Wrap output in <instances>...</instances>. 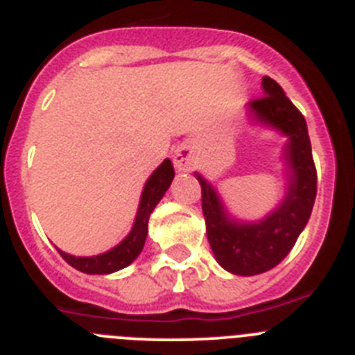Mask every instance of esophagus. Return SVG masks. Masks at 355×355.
I'll return each mask as SVG.
<instances>
[{
    "instance_id": "esophagus-1",
    "label": "esophagus",
    "mask_w": 355,
    "mask_h": 355,
    "mask_svg": "<svg viewBox=\"0 0 355 355\" xmlns=\"http://www.w3.org/2000/svg\"><path fill=\"white\" fill-rule=\"evenodd\" d=\"M174 165H175V168H178V171L190 172V171H192V167H193V162H192V158H190V155H188L187 150L180 149L174 155Z\"/></svg>"
}]
</instances>
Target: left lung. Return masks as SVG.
<instances>
[{"instance_id":"left-lung-1","label":"left lung","mask_w":355,"mask_h":355,"mask_svg":"<svg viewBox=\"0 0 355 355\" xmlns=\"http://www.w3.org/2000/svg\"><path fill=\"white\" fill-rule=\"evenodd\" d=\"M263 97L247 105L250 121L272 128L288 139L283 149L286 190L277 208L265 218L243 222L234 218L213 184L199 172L206 234L215 259L234 275H258L283 261L311 216L316 197V168L306 119L295 108L281 85L265 76Z\"/></svg>"}]
</instances>
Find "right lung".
Segmentation results:
<instances>
[{"instance_id": "add662e5", "label": "right lung", "mask_w": 355, "mask_h": 355, "mask_svg": "<svg viewBox=\"0 0 355 355\" xmlns=\"http://www.w3.org/2000/svg\"><path fill=\"white\" fill-rule=\"evenodd\" d=\"M172 180H174V167H172L171 159L167 158L149 175L147 183L144 184L142 197H140V205L139 209H137L133 227H131L130 234L119 245H115L114 249L97 254V256H83V258L81 256H72V254H67L58 249L62 258L69 265L74 266L76 270L90 275H106L121 270V268H126L142 252L147 238V222H149L150 213L162 200V197L165 196Z\"/></svg>"}]
</instances>
